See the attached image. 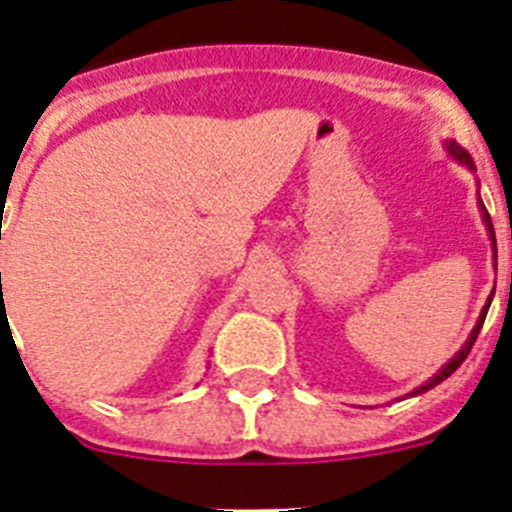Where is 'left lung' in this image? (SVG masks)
<instances>
[{
    "label": "left lung",
    "instance_id": "1",
    "mask_svg": "<svg viewBox=\"0 0 512 512\" xmlns=\"http://www.w3.org/2000/svg\"><path fill=\"white\" fill-rule=\"evenodd\" d=\"M446 151H449L451 156L456 158V161H461V164H464V166H469V169H474V164H472V158H469V153L464 151V148H461L459 143H456V140H449V143H446ZM479 210H482V220H485L487 230H490V238H492V251H495V261H497L495 228H492V217H490V212H487V207L482 205V200H479ZM510 277H512V274H510ZM492 292H495V289H492ZM490 302H492V295H490V300H487V305L482 307V312H479V320H477V325H474L472 336H469V338H467V343H464V346H461V351H459V354H456L454 359L449 361V364L443 366V369H441V372L436 374V377H431V379H428V382H425V384H420L418 390H413V392H410V397H415V395H423V392L433 390V387H436V384H441L443 379H449L451 374H454L456 369H459V366L464 364V359H467V356H469V351H472L474 341H477L479 330H482V323H485V318H487V310H490Z\"/></svg>",
    "mask_w": 512,
    "mask_h": 512
}]
</instances>
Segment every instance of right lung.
I'll use <instances>...</instances> for the list:
<instances>
[{
  "instance_id": "add662e5",
  "label": "right lung",
  "mask_w": 512,
  "mask_h": 512,
  "mask_svg": "<svg viewBox=\"0 0 512 512\" xmlns=\"http://www.w3.org/2000/svg\"><path fill=\"white\" fill-rule=\"evenodd\" d=\"M0 282H2V274H0Z\"/></svg>"
}]
</instances>
